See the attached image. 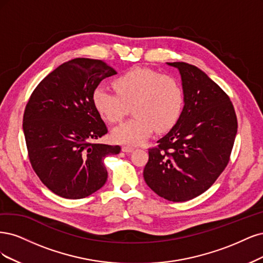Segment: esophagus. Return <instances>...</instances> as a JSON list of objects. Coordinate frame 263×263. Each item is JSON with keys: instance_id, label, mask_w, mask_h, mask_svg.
<instances>
[{"instance_id": "obj_1", "label": "esophagus", "mask_w": 263, "mask_h": 263, "mask_svg": "<svg viewBox=\"0 0 263 263\" xmlns=\"http://www.w3.org/2000/svg\"><path fill=\"white\" fill-rule=\"evenodd\" d=\"M134 148L132 146H128V145H124L122 146V151L124 152V153H131V152L133 151Z\"/></svg>"}]
</instances>
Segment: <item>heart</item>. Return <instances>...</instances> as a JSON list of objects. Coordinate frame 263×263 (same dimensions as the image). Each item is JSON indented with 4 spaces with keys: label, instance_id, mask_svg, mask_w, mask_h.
I'll return each instance as SVG.
<instances>
[{
    "label": "heart",
    "instance_id": "b5f03b06",
    "mask_svg": "<svg viewBox=\"0 0 263 263\" xmlns=\"http://www.w3.org/2000/svg\"><path fill=\"white\" fill-rule=\"evenodd\" d=\"M116 92L97 87L92 104L108 123L120 122L132 106L134 115L112 131L117 143L137 145L156 129L165 132L179 119L183 108V90L175 78L148 67H132L114 81Z\"/></svg>",
    "mask_w": 263,
    "mask_h": 263
}]
</instances>
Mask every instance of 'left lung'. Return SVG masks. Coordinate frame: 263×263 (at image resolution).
Masks as SVG:
<instances>
[{"label":"left lung","instance_id":"left-lung-1","mask_svg":"<svg viewBox=\"0 0 263 263\" xmlns=\"http://www.w3.org/2000/svg\"><path fill=\"white\" fill-rule=\"evenodd\" d=\"M184 106L177 123L148 148L143 177L159 197L184 202L206 191L230 162L237 117L226 92L197 66L173 62Z\"/></svg>","mask_w":263,"mask_h":263}]
</instances>
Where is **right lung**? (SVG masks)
I'll return each instance as SVG.
<instances>
[{"instance_id":"1","label":"right lung","mask_w":263,"mask_h":263,"mask_svg":"<svg viewBox=\"0 0 263 263\" xmlns=\"http://www.w3.org/2000/svg\"><path fill=\"white\" fill-rule=\"evenodd\" d=\"M117 74L103 60L76 58L48 74L26 105L23 130L31 167L46 187L65 199H83L107 181L104 159L119 145L94 141L108 130L92 91Z\"/></svg>"}]
</instances>
